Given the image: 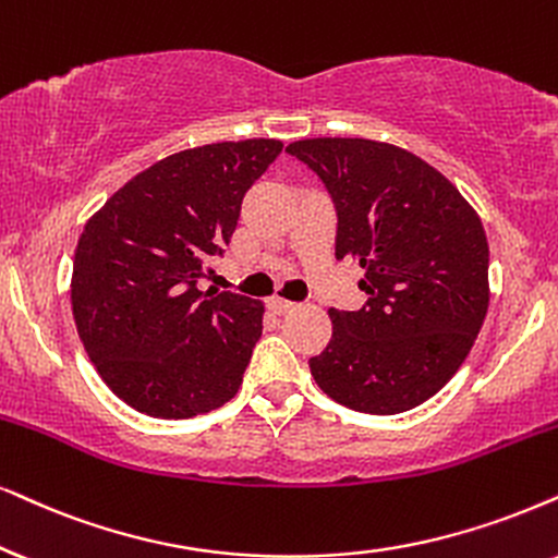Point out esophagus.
Here are the masks:
<instances>
[{"label": "esophagus", "mask_w": 558, "mask_h": 558, "mask_svg": "<svg viewBox=\"0 0 558 558\" xmlns=\"http://www.w3.org/2000/svg\"><path fill=\"white\" fill-rule=\"evenodd\" d=\"M267 308H270L272 314H286V312H293L295 303L283 299V295H272V299H267Z\"/></svg>", "instance_id": "esophagus-1"}]
</instances>
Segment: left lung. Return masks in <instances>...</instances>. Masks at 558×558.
<instances>
[{"mask_svg":"<svg viewBox=\"0 0 558 558\" xmlns=\"http://www.w3.org/2000/svg\"><path fill=\"white\" fill-rule=\"evenodd\" d=\"M337 208V259L365 270L363 308H329L331 340L308 361L329 399L399 414L435 397L466 361L489 308L482 218L446 174L393 144H288Z\"/></svg>","mask_w":558,"mask_h":558,"instance_id":"8db88e82","label":"left lung"}]
</instances>
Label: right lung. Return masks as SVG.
Listing matches in <instances>:
<instances>
[{
    "instance_id": "1",
    "label": "right lung",
    "mask_w": 558,
    "mask_h": 558,
    "mask_svg": "<svg viewBox=\"0 0 558 558\" xmlns=\"http://www.w3.org/2000/svg\"><path fill=\"white\" fill-rule=\"evenodd\" d=\"M278 138L218 141L159 159L84 223L72 272L80 340L108 389L141 414L187 420L234 399L265 303L197 291Z\"/></svg>"
}]
</instances>
